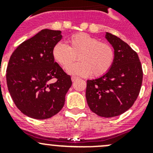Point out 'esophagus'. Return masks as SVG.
Here are the masks:
<instances>
[{"label": "esophagus", "mask_w": 153, "mask_h": 153, "mask_svg": "<svg viewBox=\"0 0 153 153\" xmlns=\"http://www.w3.org/2000/svg\"><path fill=\"white\" fill-rule=\"evenodd\" d=\"M77 79H78V78H77V77H76V76H72V77H71V79H72L73 82H74V81H76Z\"/></svg>", "instance_id": "34e87169"}]
</instances>
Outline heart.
I'll list each match as a JSON object with an SVG mask.
<instances>
[{
  "instance_id": "b5f03b06",
  "label": "heart",
  "mask_w": 153,
  "mask_h": 153,
  "mask_svg": "<svg viewBox=\"0 0 153 153\" xmlns=\"http://www.w3.org/2000/svg\"><path fill=\"white\" fill-rule=\"evenodd\" d=\"M78 56L80 62L72 65ZM53 60L68 74L80 76L100 77L110 70L114 62L113 47L87 33H77L70 36L68 45L58 42L52 50Z\"/></svg>"
}]
</instances>
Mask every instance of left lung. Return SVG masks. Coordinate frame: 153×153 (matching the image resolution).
Wrapping results in <instances>:
<instances>
[{"label": "left lung", "mask_w": 153, "mask_h": 153, "mask_svg": "<svg viewBox=\"0 0 153 153\" xmlns=\"http://www.w3.org/2000/svg\"><path fill=\"white\" fill-rule=\"evenodd\" d=\"M114 49L110 70L100 77L87 80L86 98L91 111L100 117H117L136 100L143 82V69L136 51L118 36L106 33Z\"/></svg>", "instance_id": "1"}]
</instances>
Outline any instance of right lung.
Masks as SVG:
<instances>
[{"label":"right lung","mask_w":153,"mask_h":153,"mask_svg":"<svg viewBox=\"0 0 153 153\" xmlns=\"http://www.w3.org/2000/svg\"><path fill=\"white\" fill-rule=\"evenodd\" d=\"M61 39L60 30H42L10 56L8 90L16 106L30 118H51L63 107L72 81L52 56L53 47Z\"/></svg>","instance_id":"obj_1"}]
</instances>
